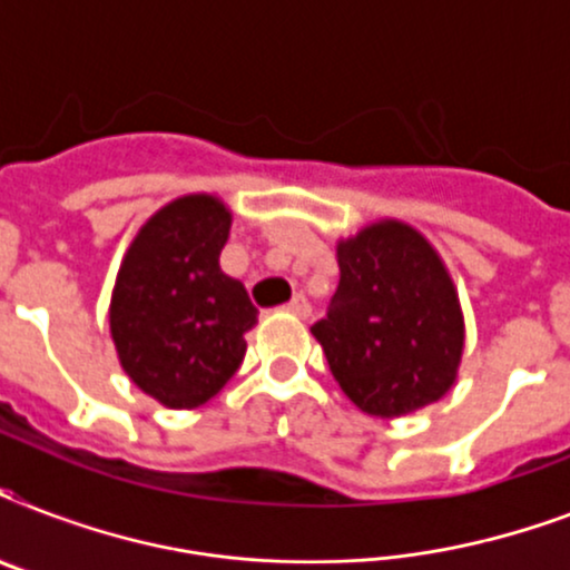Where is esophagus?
<instances>
[{"instance_id": "obj_1", "label": "esophagus", "mask_w": 570, "mask_h": 570, "mask_svg": "<svg viewBox=\"0 0 570 570\" xmlns=\"http://www.w3.org/2000/svg\"><path fill=\"white\" fill-rule=\"evenodd\" d=\"M284 311L293 313L295 320H307V316H311V304H307V298H304V295H295L293 302L286 304Z\"/></svg>"}]
</instances>
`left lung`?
<instances>
[{
	"instance_id": "left-lung-1",
	"label": "left lung",
	"mask_w": 570,
	"mask_h": 570,
	"mask_svg": "<svg viewBox=\"0 0 570 570\" xmlns=\"http://www.w3.org/2000/svg\"><path fill=\"white\" fill-rule=\"evenodd\" d=\"M340 284L313 337L364 414L393 420L452 390L464 352L459 289L434 245L399 218L337 239Z\"/></svg>"
}]
</instances>
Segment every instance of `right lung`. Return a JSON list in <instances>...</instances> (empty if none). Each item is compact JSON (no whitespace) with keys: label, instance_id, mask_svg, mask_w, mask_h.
Instances as JSON below:
<instances>
[{"label":"right lung","instance_id":"add662e5","mask_svg":"<svg viewBox=\"0 0 570 570\" xmlns=\"http://www.w3.org/2000/svg\"><path fill=\"white\" fill-rule=\"evenodd\" d=\"M233 213L218 195L174 197L156 209L120 259L109 331L124 373L141 393L191 411L233 379L257 307L218 266Z\"/></svg>","mask_w":570,"mask_h":570}]
</instances>
